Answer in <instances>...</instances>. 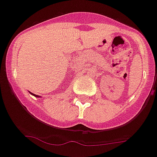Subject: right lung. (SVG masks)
I'll return each mask as SVG.
<instances>
[{
  "label": "right lung",
  "instance_id": "right-lung-1",
  "mask_svg": "<svg viewBox=\"0 0 157 157\" xmlns=\"http://www.w3.org/2000/svg\"><path fill=\"white\" fill-rule=\"evenodd\" d=\"M29 93H30V94H32V95H33V96H34V97H39V96L36 95V94H32V93H30V92H29Z\"/></svg>",
  "mask_w": 157,
  "mask_h": 157
}]
</instances>
